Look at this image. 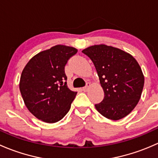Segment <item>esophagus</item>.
Listing matches in <instances>:
<instances>
[{
    "label": "esophagus",
    "mask_w": 158,
    "mask_h": 158,
    "mask_svg": "<svg viewBox=\"0 0 158 158\" xmlns=\"http://www.w3.org/2000/svg\"><path fill=\"white\" fill-rule=\"evenodd\" d=\"M90 86H91L90 83L88 82V83H86V85H85V87H83V88H82V90H83L84 92H87V91H88L89 89V88H90Z\"/></svg>",
    "instance_id": "esophagus-1"
}]
</instances>
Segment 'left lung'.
<instances>
[{
  "label": "left lung",
  "mask_w": 158,
  "mask_h": 158,
  "mask_svg": "<svg viewBox=\"0 0 158 158\" xmlns=\"http://www.w3.org/2000/svg\"><path fill=\"white\" fill-rule=\"evenodd\" d=\"M94 63L104 99L95 105L97 111L113 121L122 119L135 108L141 98L144 76L137 60L128 52L106 44L82 50Z\"/></svg>",
  "instance_id": "1"
}]
</instances>
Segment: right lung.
Wrapping results in <instances>:
<instances>
[{
    "label": "right lung",
    "instance_id": "1",
    "mask_svg": "<svg viewBox=\"0 0 158 158\" xmlns=\"http://www.w3.org/2000/svg\"><path fill=\"white\" fill-rule=\"evenodd\" d=\"M77 49L56 45L32 57L22 71L20 91L24 104L40 120L55 123L69 111L77 92L68 88L65 66Z\"/></svg>",
    "mask_w": 158,
    "mask_h": 158
}]
</instances>
